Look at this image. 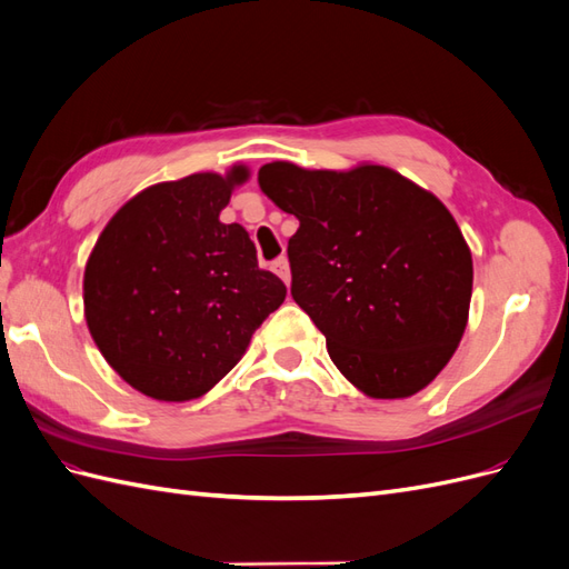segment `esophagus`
<instances>
[{
    "instance_id": "esophagus-1",
    "label": "esophagus",
    "mask_w": 569,
    "mask_h": 569,
    "mask_svg": "<svg viewBox=\"0 0 569 569\" xmlns=\"http://www.w3.org/2000/svg\"><path fill=\"white\" fill-rule=\"evenodd\" d=\"M270 268H272V272H274V274H280L284 284H289V280H291V272H289V261H287V256L274 258Z\"/></svg>"
}]
</instances>
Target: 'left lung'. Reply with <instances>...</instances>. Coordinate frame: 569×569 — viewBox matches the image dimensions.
<instances>
[{"label":"left lung","instance_id":"left-lung-1","mask_svg":"<svg viewBox=\"0 0 569 569\" xmlns=\"http://www.w3.org/2000/svg\"><path fill=\"white\" fill-rule=\"evenodd\" d=\"M263 194L299 218L291 297L347 380L372 399L418 393L468 325L472 256L449 209L385 166L258 170Z\"/></svg>","mask_w":569,"mask_h":569}]
</instances>
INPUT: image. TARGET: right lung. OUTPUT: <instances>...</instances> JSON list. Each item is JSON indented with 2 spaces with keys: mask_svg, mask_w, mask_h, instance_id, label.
<instances>
[{
  "mask_svg": "<svg viewBox=\"0 0 569 569\" xmlns=\"http://www.w3.org/2000/svg\"><path fill=\"white\" fill-rule=\"evenodd\" d=\"M249 168L194 173L132 197L84 266L90 335L123 380L157 401H192L244 356L287 287L258 268L249 232L220 222Z\"/></svg>",
  "mask_w": 569,
  "mask_h": 569,
  "instance_id": "obj_1",
  "label": "right lung"
}]
</instances>
